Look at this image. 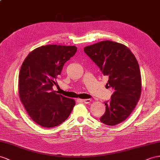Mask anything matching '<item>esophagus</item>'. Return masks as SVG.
<instances>
[{
	"instance_id": "obj_1",
	"label": "esophagus",
	"mask_w": 160,
	"mask_h": 160,
	"mask_svg": "<svg viewBox=\"0 0 160 160\" xmlns=\"http://www.w3.org/2000/svg\"><path fill=\"white\" fill-rule=\"evenodd\" d=\"M81 101H82L83 103H86V104H88V103H91V99H82Z\"/></svg>"
}]
</instances>
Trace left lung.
<instances>
[{
  "instance_id": "left-lung-1",
  "label": "left lung",
  "mask_w": 160,
  "mask_h": 160,
  "mask_svg": "<svg viewBox=\"0 0 160 160\" xmlns=\"http://www.w3.org/2000/svg\"><path fill=\"white\" fill-rule=\"evenodd\" d=\"M84 52L109 78L106 86L113 89L100 121L109 126L124 122L136 107L141 93V76L138 61L125 45L104 40L84 48Z\"/></svg>"
}]
</instances>
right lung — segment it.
Wrapping results in <instances>:
<instances>
[{
	"label": "right lung",
	"instance_id": "obj_1",
	"mask_svg": "<svg viewBox=\"0 0 160 160\" xmlns=\"http://www.w3.org/2000/svg\"><path fill=\"white\" fill-rule=\"evenodd\" d=\"M75 46L50 44L30 52L19 74L20 100L28 115L44 128L61 124L69 117L76 104L70 98L52 90L65 63L75 55Z\"/></svg>",
	"mask_w": 160,
	"mask_h": 160
}]
</instances>
